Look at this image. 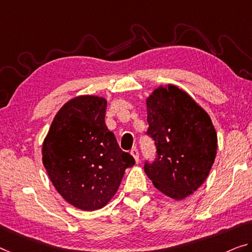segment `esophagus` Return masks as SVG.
<instances>
[{"mask_svg": "<svg viewBox=\"0 0 252 252\" xmlns=\"http://www.w3.org/2000/svg\"><path fill=\"white\" fill-rule=\"evenodd\" d=\"M130 154L131 156H133V158H134V160H135V162H138V160H139V154H138V150L137 149H133L130 151Z\"/></svg>", "mask_w": 252, "mask_h": 252, "instance_id": "obj_1", "label": "esophagus"}]
</instances>
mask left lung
Instances as JSON below:
<instances>
[{
  "label": "left lung",
  "mask_w": 252,
  "mask_h": 252,
  "mask_svg": "<svg viewBox=\"0 0 252 252\" xmlns=\"http://www.w3.org/2000/svg\"><path fill=\"white\" fill-rule=\"evenodd\" d=\"M148 134L157 145V158L144 171L154 187L183 200L206 180L218 150V135L206 111L173 84L154 89L146 98Z\"/></svg>",
  "instance_id": "left-lung-1"
}]
</instances>
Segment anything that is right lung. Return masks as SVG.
I'll use <instances>...</instances> for the list:
<instances>
[{
    "mask_svg": "<svg viewBox=\"0 0 252 252\" xmlns=\"http://www.w3.org/2000/svg\"><path fill=\"white\" fill-rule=\"evenodd\" d=\"M107 100L77 95L63 104L42 143L41 154L50 181L73 206L95 211L117 192L134 158L119 148L104 124Z\"/></svg>",
    "mask_w": 252,
    "mask_h": 252,
    "instance_id": "add662e5",
    "label": "right lung"
}]
</instances>
